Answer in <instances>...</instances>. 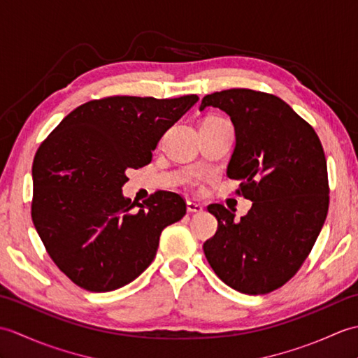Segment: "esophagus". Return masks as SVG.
I'll use <instances>...</instances> for the list:
<instances>
[{
    "mask_svg": "<svg viewBox=\"0 0 358 358\" xmlns=\"http://www.w3.org/2000/svg\"><path fill=\"white\" fill-rule=\"evenodd\" d=\"M203 206L199 203H194V201H187V212H191V214H200L203 212Z\"/></svg>",
    "mask_w": 358,
    "mask_h": 358,
    "instance_id": "1",
    "label": "esophagus"
}]
</instances>
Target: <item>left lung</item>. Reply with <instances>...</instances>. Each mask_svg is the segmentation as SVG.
I'll list each match as a JSON object with an SVG mask.
<instances>
[{
  "label": "left lung",
  "instance_id": "left-lung-1",
  "mask_svg": "<svg viewBox=\"0 0 358 358\" xmlns=\"http://www.w3.org/2000/svg\"><path fill=\"white\" fill-rule=\"evenodd\" d=\"M231 117L235 149L227 177L252 201L240 222L210 204L218 229L203 245L210 268L243 294L275 291L305 263L329 208L328 166L320 138L281 98L250 89L206 95L200 110Z\"/></svg>",
  "mask_w": 358,
  "mask_h": 358
}]
</instances>
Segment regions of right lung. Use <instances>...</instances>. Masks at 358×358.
I'll use <instances>...</instances> for the list:
<instances>
[{
  "label": "right lung",
  "instance_id": "obj_1",
  "mask_svg": "<svg viewBox=\"0 0 358 358\" xmlns=\"http://www.w3.org/2000/svg\"><path fill=\"white\" fill-rule=\"evenodd\" d=\"M196 101V95L87 101L38 148L32 222L75 285L108 292L131 283L155 258L164 227L185 217L178 194L158 191L136 204L121 187L126 171L149 164L159 138Z\"/></svg>",
  "mask_w": 358,
  "mask_h": 358
}]
</instances>
